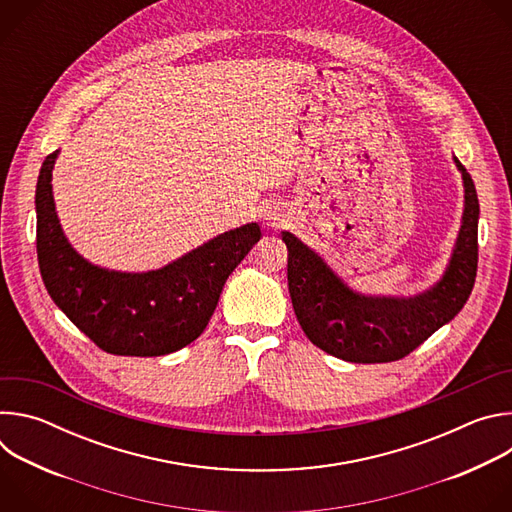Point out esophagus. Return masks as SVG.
<instances>
[{
	"instance_id": "esophagus-1",
	"label": "esophagus",
	"mask_w": 512,
	"mask_h": 512,
	"mask_svg": "<svg viewBox=\"0 0 512 512\" xmlns=\"http://www.w3.org/2000/svg\"><path fill=\"white\" fill-rule=\"evenodd\" d=\"M279 216H281V214H279L277 210H267V212H265V223H267L269 227H279V223H281Z\"/></svg>"
}]
</instances>
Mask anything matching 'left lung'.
<instances>
[{
  "mask_svg": "<svg viewBox=\"0 0 512 512\" xmlns=\"http://www.w3.org/2000/svg\"><path fill=\"white\" fill-rule=\"evenodd\" d=\"M456 166L464 178V216L456 249L444 277L417 298L354 294L314 251L291 233H281L287 245L291 304L312 344L348 362H393L413 352L464 308L478 267L480 206L472 176L460 160Z\"/></svg>",
  "mask_w": 512,
  "mask_h": 512,
  "instance_id": "8db88e82",
  "label": "left lung"
}]
</instances>
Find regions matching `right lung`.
Returning a JSON list of instances; mask_svg holds the SVG:
<instances>
[{"mask_svg": "<svg viewBox=\"0 0 512 512\" xmlns=\"http://www.w3.org/2000/svg\"><path fill=\"white\" fill-rule=\"evenodd\" d=\"M56 154L46 156L36 186L38 265L54 304L109 354L162 356L194 342L261 229L251 223L218 235L158 271L95 267L68 245L58 225L50 184Z\"/></svg>", "mask_w": 512, "mask_h": 512, "instance_id": "right-lung-1", "label": "right lung"}]
</instances>
